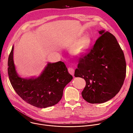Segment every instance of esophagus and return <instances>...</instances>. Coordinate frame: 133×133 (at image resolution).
Instances as JSON below:
<instances>
[{
    "mask_svg": "<svg viewBox=\"0 0 133 133\" xmlns=\"http://www.w3.org/2000/svg\"><path fill=\"white\" fill-rule=\"evenodd\" d=\"M68 71H69V72L71 75H72L73 76H74V68H68Z\"/></svg>",
    "mask_w": 133,
    "mask_h": 133,
    "instance_id": "34e87169",
    "label": "esophagus"
}]
</instances>
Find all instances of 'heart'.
Wrapping results in <instances>:
<instances>
[{
	"label": "heart",
	"mask_w": 133,
	"mask_h": 133,
	"mask_svg": "<svg viewBox=\"0 0 133 133\" xmlns=\"http://www.w3.org/2000/svg\"><path fill=\"white\" fill-rule=\"evenodd\" d=\"M90 41L89 38L86 37L82 38L77 44L74 45L71 49V54L75 57H79L85 53L88 48Z\"/></svg>",
	"instance_id": "heart-1"
}]
</instances>
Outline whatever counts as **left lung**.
Here are the masks:
<instances>
[{
    "label": "left lung",
    "instance_id": "obj_1",
    "mask_svg": "<svg viewBox=\"0 0 133 133\" xmlns=\"http://www.w3.org/2000/svg\"><path fill=\"white\" fill-rule=\"evenodd\" d=\"M99 34L92 49L79 59L74 74L85 80L82 95L91 104L105 103L115 96L126 76L124 52L115 37L104 30Z\"/></svg>",
    "mask_w": 133,
    "mask_h": 133
}]
</instances>
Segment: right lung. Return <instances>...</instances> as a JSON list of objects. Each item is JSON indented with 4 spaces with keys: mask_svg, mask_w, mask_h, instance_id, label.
<instances>
[{
    "mask_svg": "<svg viewBox=\"0 0 133 133\" xmlns=\"http://www.w3.org/2000/svg\"><path fill=\"white\" fill-rule=\"evenodd\" d=\"M14 46L8 61L10 83L24 101L38 108H46L57 104L62 99L65 87L72 80L64 63L48 62L38 77L24 78L16 71L14 62Z\"/></svg>",
    "mask_w": 133,
    "mask_h": 133,
    "instance_id": "add662e5",
    "label": "right lung"
}]
</instances>
